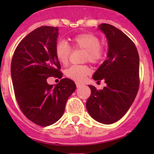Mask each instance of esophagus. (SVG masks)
<instances>
[{
	"label": "esophagus",
	"mask_w": 154,
	"mask_h": 154,
	"mask_svg": "<svg viewBox=\"0 0 154 154\" xmlns=\"http://www.w3.org/2000/svg\"><path fill=\"white\" fill-rule=\"evenodd\" d=\"M76 86L77 87V88H78V87H80L82 86V85H83V83H79V82H76Z\"/></svg>",
	"instance_id": "34e87169"
}]
</instances>
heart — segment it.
I'll use <instances>...</instances> for the list:
<instances>
[{"label":"heart","instance_id":"1","mask_svg":"<svg viewBox=\"0 0 154 154\" xmlns=\"http://www.w3.org/2000/svg\"><path fill=\"white\" fill-rule=\"evenodd\" d=\"M74 49H81L85 51L83 62L88 61L92 64H98L106 57L104 48L100 45V40L97 35L89 32H84L75 35L71 38ZM71 46L63 41L57 42L55 45V54L57 60L61 64L66 65L71 54ZM89 67L87 65L72 66L66 71V75L76 81L81 82L90 74Z\"/></svg>","mask_w":154,"mask_h":154}]
</instances>
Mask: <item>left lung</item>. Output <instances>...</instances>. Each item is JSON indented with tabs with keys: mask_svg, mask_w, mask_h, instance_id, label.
<instances>
[{
	"mask_svg": "<svg viewBox=\"0 0 154 154\" xmlns=\"http://www.w3.org/2000/svg\"><path fill=\"white\" fill-rule=\"evenodd\" d=\"M99 29L108 41L107 59L93 75L106 86L97 90L88 86L91 95L86 109L91 118L100 123L111 125L120 120L134 101L139 88V56L133 42L122 30L109 24Z\"/></svg>",
	"mask_w": 154,
	"mask_h": 154,
	"instance_id": "1",
	"label": "left lung"
}]
</instances>
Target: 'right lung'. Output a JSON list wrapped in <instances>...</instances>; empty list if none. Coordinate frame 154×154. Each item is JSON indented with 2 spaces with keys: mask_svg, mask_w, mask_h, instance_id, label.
Wrapping results in <instances>:
<instances>
[{
  "mask_svg": "<svg viewBox=\"0 0 154 154\" xmlns=\"http://www.w3.org/2000/svg\"><path fill=\"white\" fill-rule=\"evenodd\" d=\"M58 27L42 26L18 45L11 63L13 89L23 114L35 125L46 127L63 116L66 101L76 89L73 80L61 79L53 87L50 76L63 77L55 54Z\"/></svg>",
  "mask_w": 154,
  "mask_h": 154,
  "instance_id": "add662e5",
  "label": "right lung"
}]
</instances>
